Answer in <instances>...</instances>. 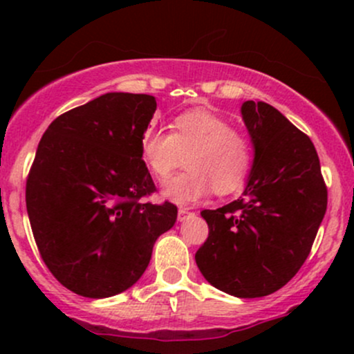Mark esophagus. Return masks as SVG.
<instances>
[{
    "label": "esophagus",
    "mask_w": 354,
    "mask_h": 354,
    "mask_svg": "<svg viewBox=\"0 0 354 354\" xmlns=\"http://www.w3.org/2000/svg\"><path fill=\"white\" fill-rule=\"evenodd\" d=\"M189 214H193V213H191L188 208H180V209H178V219H180V221H185V219L188 218Z\"/></svg>",
    "instance_id": "obj_1"
}]
</instances>
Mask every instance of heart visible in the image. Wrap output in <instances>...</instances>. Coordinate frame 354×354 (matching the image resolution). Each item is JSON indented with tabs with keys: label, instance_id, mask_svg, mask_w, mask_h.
Masks as SVG:
<instances>
[{
	"label": "heart",
	"instance_id": "1",
	"mask_svg": "<svg viewBox=\"0 0 354 354\" xmlns=\"http://www.w3.org/2000/svg\"><path fill=\"white\" fill-rule=\"evenodd\" d=\"M171 128L173 133L148 128L140 145L141 160L160 181L180 168L186 154L185 171L165 185L166 200L189 205L211 188L221 196L241 188L253 165V149L230 121L206 109H189L174 118Z\"/></svg>",
	"mask_w": 354,
	"mask_h": 354
}]
</instances>
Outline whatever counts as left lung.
<instances>
[{
	"label": "left lung",
	"instance_id": "left-lung-1",
	"mask_svg": "<svg viewBox=\"0 0 354 354\" xmlns=\"http://www.w3.org/2000/svg\"><path fill=\"white\" fill-rule=\"evenodd\" d=\"M254 148L243 196L203 209L208 239L194 259L206 281L238 298H261L290 281L310 254L328 189L313 141L263 101H245Z\"/></svg>",
	"mask_w": 354,
	"mask_h": 354
}]
</instances>
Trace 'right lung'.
Instances as JSON below:
<instances>
[{"label": "right lung", "mask_w": 354, "mask_h": 354, "mask_svg": "<svg viewBox=\"0 0 354 354\" xmlns=\"http://www.w3.org/2000/svg\"><path fill=\"white\" fill-rule=\"evenodd\" d=\"M156 111L149 95L106 93L48 126L26 180V209L44 265L84 298L133 286L173 203L141 201L156 191L141 160V136Z\"/></svg>", "instance_id": "obj_1"}]
</instances>
